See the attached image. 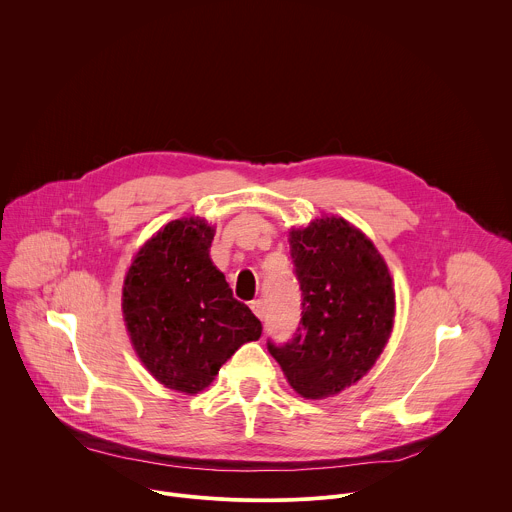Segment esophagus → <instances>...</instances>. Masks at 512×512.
<instances>
[{"mask_svg": "<svg viewBox=\"0 0 512 512\" xmlns=\"http://www.w3.org/2000/svg\"><path fill=\"white\" fill-rule=\"evenodd\" d=\"M251 310H253V314H255L257 318H263V314H265V308H263V302H261V300L251 302Z\"/></svg>", "mask_w": 512, "mask_h": 512, "instance_id": "34e87169", "label": "esophagus"}]
</instances>
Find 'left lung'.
I'll use <instances>...</instances> for the list:
<instances>
[{"instance_id": "obj_1", "label": "left lung", "mask_w": 512, "mask_h": 512, "mask_svg": "<svg viewBox=\"0 0 512 512\" xmlns=\"http://www.w3.org/2000/svg\"><path fill=\"white\" fill-rule=\"evenodd\" d=\"M291 259L302 289V320L271 356L306 399H326L367 375L395 320L389 267L371 239L338 216L289 231Z\"/></svg>"}]
</instances>
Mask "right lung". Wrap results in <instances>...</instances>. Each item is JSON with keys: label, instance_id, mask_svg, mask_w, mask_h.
I'll list each match as a JSON object with an SVG mask.
<instances>
[{"label": "right lung", "instance_id": "add662e5", "mask_svg": "<svg viewBox=\"0 0 512 512\" xmlns=\"http://www.w3.org/2000/svg\"><path fill=\"white\" fill-rule=\"evenodd\" d=\"M212 239L204 218L172 221L139 249L123 283V318L137 356L156 381L186 395L206 389L263 330L212 265Z\"/></svg>", "mask_w": 512, "mask_h": 512}]
</instances>
